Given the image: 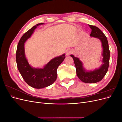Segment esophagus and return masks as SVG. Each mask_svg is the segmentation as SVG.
I'll return each mask as SVG.
<instances>
[{"label": "esophagus", "instance_id": "34e87169", "mask_svg": "<svg viewBox=\"0 0 122 122\" xmlns=\"http://www.w3.org/2000/svg\"><path fill=\"white\" fill-rule=\"evenodd\" d=\"M72 53V51L70 49H68L66 51V55L67 56H69L70 54H71Z\"/></svg>", "mask_w": 122, "mask_h": 122}]
</instances>
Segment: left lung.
<instances>
[{"mask_svg": "<svg viewBox=\"0 0 122 122\" xmlns=\"http://www.w3.org/2000/svg\"><path fill=\"white\" fill-rule=\"evenodd\" d=\"M88 25L92 29L90 36L98 38L101 42L103 48V64L98 69L87 71L83 68L82 62L78 57H76L72 54L70 56L74 60L76 69V74L78 78L83 82L92 83L100 81L106 75L108 71L109 64L110 51L108 41L105 35L98 27L94 25Z\"/></svg>", "mask_w": 122, "mask_h": 122, "instance_id": "1", "label": "left lung"}]
</instances>
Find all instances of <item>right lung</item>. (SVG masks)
Masks as SVG:
<instances>
[{"mask_svg": "<svg viewBox=\"0 0 122 122\" xmlns=\"http://www.w3.org/2000/svg\"><path fill=\"white\" fill-rule=\"evenodd\" d=\"M43 24H37L26 32L18 43L16 51V62L18 70L25 81L29 86L35 88H42L54 83L57 78V68L66 57L65 54L55 57L43 68H32L28 64L25 55L24 43L30 37L38 26Z\"/></svg>", "mask_w": 122, "mask_h": 122, "instance_id": "right-lung-1", "label": "right lung"}]
</instances>
